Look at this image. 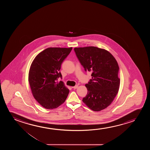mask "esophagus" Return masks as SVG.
I'll return each mask as SVG.
<instances>
[{
	"mask_svg": "<svg viewBox=\"0 0 150 150\" xmlns=\"http://www.w3.org/2000/svg\"><path fill=\"white\" fill-rule=\"evenodd\" d=\"M78 85H76L75 86H73V88H74V89H76V88H78Z\"/></svg>",
	"mask_w": 150,
	"mask_h": 150,
	"instance_id": "obj_1",
	"label": "esophagus"
}]
</instances>
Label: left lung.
<instances>
[{
	"mask_svg": "<svg viewBox=\"0 0 150 150\" xmlns=\"http://www.w3.org/2000/svg\"><path fill=\"white\" fill-rule=\"evenodd\" d=\"M76 56L86 72L92 73V79L83 102L94 111L108 107L119 90V66L115 58L105 50L95 47L74 48Z\"/></svg>",
	"mask_w": 150,
	"mask_h": 150,
	"instance_id": "left-lung-1",
	"label": "left lung"
}]
</instances>
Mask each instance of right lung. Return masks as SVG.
<instances>
[{
  "label": "right lung",
  "mask_w": 150,
  "mask_h": 150,
  "mask_svg": "<svg viewBox=\"0 0 150 150\" xmlns=\"http://www.w3.org/2000/svg\"><path fill=\"white\" fill-rule=\"evenodd\" d=\"M72 47H49L38 54L32 63L29 82L34 97L41 106L53 109L65 101L69 90L62 81L61 65Z\"/></svg>",
  "instance_id": "right-lung-1"
}]
</instances>
